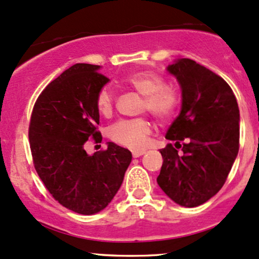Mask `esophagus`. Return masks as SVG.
<instances>
[{
	"label": "esophagus",
	"instance_id": "esophagus-1",
	"mask_svg": "<svg viewBox=\"0 0 259 259\" xmlns=\"http://www.w3.org/2000/svg\"><path fill=\"white\" fill-rule=\"evenodd\" d=\"M145 153H146V151H133V157L134 158H139Z\"/></svg>",
	"mask_w": 259,
	"mask_h": 259
}]
</instances>
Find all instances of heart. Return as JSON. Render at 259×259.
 Instances as JSON below:
<instances>
[{
	"label": "heart",
	"instance_id": "b5f03b06",
	"mask_svg": "<svg viewBox=\"0 0 259 259\" xmlns=\"http://www.w3.org/2000/svg\"><path fill=\"white\" fill-rule=\"evenodd\" d=\"M121 82L142 95L139 110L148 111L157 120H167L179 107V94L170 87H165V79L159 74L140 71L127 74ZM95 105L102 116H111L114 107L112 90L107 87L99 89L95 96ZM149 133L151 125L148 120L142 117L120 119L108 129V136L112 141L132 149L142 148L147 142Z\"/></svg>",
	"mask_w": 259,
	"mask_h": 259
}]
</instances>
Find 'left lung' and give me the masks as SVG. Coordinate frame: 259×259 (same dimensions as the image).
Masks as SVG:
<instances>
[{
  "instance_id": "8db88e82",
  "label": "left lung",
  "mask_w": 259,
  "mask_h": 259,
  "mask_svg": "<svg viewBox=\"0 0 259 259\" xmlns=\"http://www.w3.org/2000/svg\"><path fill=\"white\" fill-rule=\"evenodd\" d=\"M167 71L182 89V108L165 136L175 146L160 149L157 182L176 204L195 207L222 188L238 155L239 106L229 84L194 60L180 59Z\"/></svg>"
}]
</instances>
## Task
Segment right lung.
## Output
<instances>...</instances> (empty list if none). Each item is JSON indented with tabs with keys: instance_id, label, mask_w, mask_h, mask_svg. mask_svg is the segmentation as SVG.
Here are the masks:
<instances>
[{
	"instance_id": "1",
	"label": "right lung",
	"mask_w": 259,
	"mask_h": 259,
	"mask_svg": "<svg viewBox=\"0 0 259 259\" xmlns=\"http://www.w3.org/2000/svg\"><path fill=\"white\" fill-rule=\"evenodd\" d=\"M100 66L76 64L37 98L29 125L33 166L59 204L94 214L110 204L123 182L132 152L113 142L89 155L87 142H101L95 96L108 82Z\"/></svg>"
}]
</instances>
